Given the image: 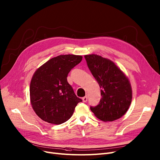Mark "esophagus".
<instances>
[{"instance_id": "34e87169", "label": "esophagus", "mask_w": 160, "mask_h": 160, "mask_svg": "<svg viewBox=\"0 0 160 160\" xmlns=\"http://www.w3.org/2000/svg\"><path fill=\"white\" fill-rule=\"evenodd\" d=\"M82 101H83L84 102H85L87 101L88 97H87V96H84V97H83V98H82Z\"/></svg>"}]
</instances>
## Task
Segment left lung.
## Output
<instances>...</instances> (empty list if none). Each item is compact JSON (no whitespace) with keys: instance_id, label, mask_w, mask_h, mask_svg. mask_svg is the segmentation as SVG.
<instances>
[{"instance_id":"obj_1","label":"left lung","mask_w":160,"mask_h":160,"mask_svg":"<svg viewBox=\"0 0 160 160\" xmlns=\"http://www.w3.org/2000/svg\"><path fill=\"white\" fill-rule=\"evenodd\" d=\"M88 67L98 82L102 98L99 104L90 107L95 116L102 121H113L127 112L132 99L130 81L111 60L96 54L84 55Z\"/></svg>"}]
</instances>
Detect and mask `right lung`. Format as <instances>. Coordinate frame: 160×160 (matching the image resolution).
I'll use <instances>...</instances> for the list:
<instances>
[{"instance_id": "add662e5", "label": "right lung", "mask_w": 160, "mask_h": 160, "mask_svg": "<svg viewBox=\"0 0 160 160\" xmlns=\"http://www.w3.org/2000/svg\"><path fill=\"white\" fill-rule=\"evenodd\" d=\"M81 55H61L43 64L33 73L30 87L32 107L42 120L60 125L72 116L78 102L67 81L70 70L82 61Z\"/></svg>"}]
</instances>
